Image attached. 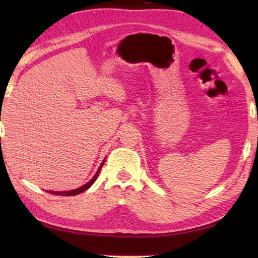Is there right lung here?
<instances>
[{
  "mask_svg": "<svg viewBox=\"0 0 258 258\" xmlns=\"http://www.w3.org/2000/svg\"><path fill=\"white\" fill-rule=\"evenodd\" d=\"M103 163H104V160L102 161L101 165H100V167H99V169H98L97 174H95V175H94L92 178H91V181L87 182L85 185H83V186H81V187H78V189L72 190V191H63V192H59V191H47V192H50V194H53V195H56V196H76V195L82 194V192H84L85 190L89 189V187L93 184L94 181L97 180V177H98L99 173H100V169H101L102 166H103Z\"/></svg>",
  "mask_w": 258,
  "mask_h": 258,
  "instance_id": "obj_1",
  "label": "right lung"
}]
</instances>
